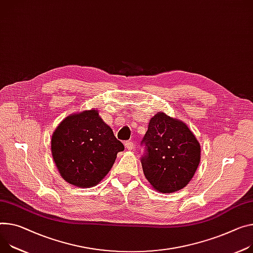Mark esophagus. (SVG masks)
Segmentation results:
<instances>
[{
	"mask_svg": "<svg viewBox=\"0 0 253 253\" xmlns=\"http://www.w3.org/2000/svg\"><path fill=\"white\" fill-rule=\"evenodd\" d=\"M125 147H126L127 150H132V149H133V144H132V142L127 141V142L125 143Z\"/></svg>",
	"mask_w": 253,
	"mask_h": 253,
	"instance_id": "esophagus-1",
	"label": "esophagus"
}]
</instances>
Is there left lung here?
<instances>
[{
	"label": "left lung",
	"mask_w": 253,
	"mask_h": 253,
	"mask_svg": "<svg viewBox=\"0 0 253 253\" xmlns=\"http://www.w3.org/2000/svg\"><path fill=\"white\" fill-rule=\"evenodd\" d=\"M142 143L143 171L154 189L172 193L188 184L201 161V145L186 124L158 112L150 120Z\"/></svg>",
	"instance_id": "obj_1"
}]
</instances>
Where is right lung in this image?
<instances>
[{
	"label": "right lung",
	"mask_w": 253,
	"mask_h": 253,
	"mask_svg": "<svg viewBox=\"0 0 253 253\" xmlns=\"http://www.w3.org/2000/svg\"><path fill=\"white\" fill-rule=\"evenodd\" d=\"M125 150L111 127L90 109L70 114L51 135V154L61 176L78 187L98 184Z\"/></svg>",
	"instance_id": "add662e5"
}]
</instances>
